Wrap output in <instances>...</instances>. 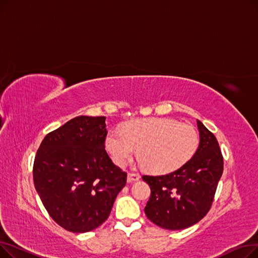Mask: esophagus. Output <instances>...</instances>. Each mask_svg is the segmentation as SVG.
Returning <instances> with one entry per match:
<instances>
[{"instance_id": "obj_1", "label": "esophagus", "mask_w": 258, "mask_h": 258, "mask_svg": "<svg viewBox=\"0 0 258 258\" xmlns=\"http://www.w3.org/2000/svg\"><path fill=\"white\" fill-rule=\"evenodd\" d=\"M140 178H141V175H140V173H138V172H130V173L127 174V181H128V182L138 181V180H140Z\"/></svg>"}]
</instances>
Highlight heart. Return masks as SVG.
Returning <instances> with one entry per match:
<instances>
[{
	"mask_svg": "<svg viewBox=\"0 0 258 258\" xmlns=\"http://www.w3.org/2000/svg\"><path fill=\"white\" fill-rule=\"evenodd\" d=\"M200 143L195 126L171 118L132 120L112 130L105 148L118 166H124L137 148L140 163L153 173H168L191 159Z\"/></svg>",
	"mask_w": 258,
	"mask_h": 258,
	"instance_id": "heart-1",
	"label": "heart"
}]
</instances>
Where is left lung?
<instances>
[{
  "instance_id": "1",
  "label": "left lung",
  "mask_w": 258,
  "mask_h": 258,
  "mask_svg": "<svg viewBox=\"0 0 258 258\" xmlns=\"http://www.w3.org/2000/svg\"><path fill=\"white\" fill-rule=\"evenodd\" d=\"M200 144L182 167L164 175H143L151 186L144 208L147 219L168 230H181L208 213L224 170V159L214 135L197 120Z\"/></svg>"
}]
</instances>
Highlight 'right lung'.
I'll list each match as a JSON object with an SVG mask.
<instances>
[{
  "label": "right lung",
  "mask_w": 258,
  "mask_h": 258,
  "mask_svg": "<svg viewBox=\"0 0 258 258\" xmlns=\"http://www.w3.org/2000/svg\"><path fill=\"white\" fill-rule=\"evenodd\" d=\"M105 117L78 116L49 133L33 163L36 191L53 221L84 233L103 224L127 174L105 151Z\"/></svg>",
  "instance_id": "1"
}]
</instances>
